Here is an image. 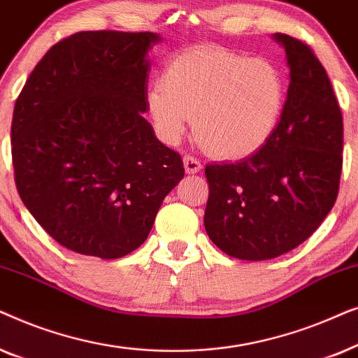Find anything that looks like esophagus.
<instances>
[{
    "instance_id": "obj_1",
    "label": "esophagus",
    "mask_w": 358,
    "mask_h": 358,
    "mask_svg": "<svg viewBox=\"0 0 358 358\" xmlns=\"http://www.w3.org/2000/svg\"><path fill=\"white\" fill-rule=\"evenodd\" d=\"M184 168L187 174H197L202 171V164H200V161L197 158L187 155V156H184Z\"/></svg>"
}]
</instances>
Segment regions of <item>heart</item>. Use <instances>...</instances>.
Returning <instances> with one entry per match:
<instances>
[{"instance_id": "b5f03b06", "label": "heart", "mask_w": 358, "mask_h": 358, "mask_svg": "<svg viewBox=\"0 0 358 358\" xmlns=\"http://www.w3.org/2000/svg\"><path fill=\"white\" fill-rule=\"evenodd\" d=\"M285 99V76L275 63L222 47L176 53L146 96L161 140L178 143L194 117L197 140L223 159L262 150L278 129Z\"/></svg>"}]
</instances>
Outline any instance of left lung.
<instances>
[{
  "mask_svg": "<svg viewBox=\"0 0 358 358\" xmlns=\"http://www.w3.org/2000/svg\"><path fill=\"white\" fill-rule=\"evenodd\" d=\"M272 38L290 68L277 131L256 155L205 168V229L243 261L278 257L306 241L334 207L342 173L344 124L324 66L298 38Z\"/></svg>",
  "mask_w": 358,
  "mask_h": 358,
  "instance_id": "obj_1",
  "label": "left lung"
}]
</instances>
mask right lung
Instances as JSON below:
<instances>
[{
    "instance_id": "add662e5",
    "label": "right lung",
    "mask_w": 358,
    "mask_h": 358,
    "mask_svg": "<svg viewBox=\"0 0 358 358\" xmlns=\"http://www.w3.org/2000/svg\"><path fill=\"white\" fill-rule=\"evenodd\" d=\"M153 32L86 31L63 38L27 78L11 125L14 180L63 248L101 259L145 243L180 155L156 138L146 58Z\"/></svg>"
}]
</instances>
